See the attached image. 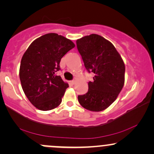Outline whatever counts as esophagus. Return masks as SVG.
I'll return each mask as SVG.
<instances>
[{
  "mask_svg": "<svg viewBox=\"0 0 154 154\" xmlns=\"http://www.w3.org/2000/svg\"><path fill=\"white\" fill-rule=\"evenodd\" d=\"M70 83H71V84H72V85H74L75 83V79H73V80H71V81H70Z\"/></svg>",
  "mask_w": 154,
  "mask_h": 154,
  "instance_id": "obj_1",
  "label": "esophagus"
}]
</instances>
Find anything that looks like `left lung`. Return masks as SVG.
Listing matches in <instances>:
<instances>
[{
    "instance_id": "left-lung-1",
    "label": "left lung",
    "mask_w": 154,
    "mask_h": 154,
    "mask_svg": "<svg viewBox=\"0 0 154 154\" xmlns=\"http://www.w3.org/2000/svg\"><path fill=\"white\" fill-rule=\"evenodd\" d=\"M87 71L95 74L88 82V91L78 95L79 103L92 111H101L108 108L122 89L125 66L121 56L111 42L100 35L91 34L77 40Z\"/></svg>"
}]
</instances>
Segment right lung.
<instances>
[{"mask_svg": "<svg viewBox=\"0 0 154 154\" xmlns=\"http://www.w3.org/2000/svg\"><path fill=\"white\" fill-rule=\"evenodd\" d=\"M70 40L56 33L36 39L22 56L19 78L24 94L37 109L48 111L61 103L69 87L60 76V61L75 47Z\"/></svg>", "mask_w": 154, "mask_h": 154, "instance_id": "obj_1", "label": "right lung"}]
</instances>
